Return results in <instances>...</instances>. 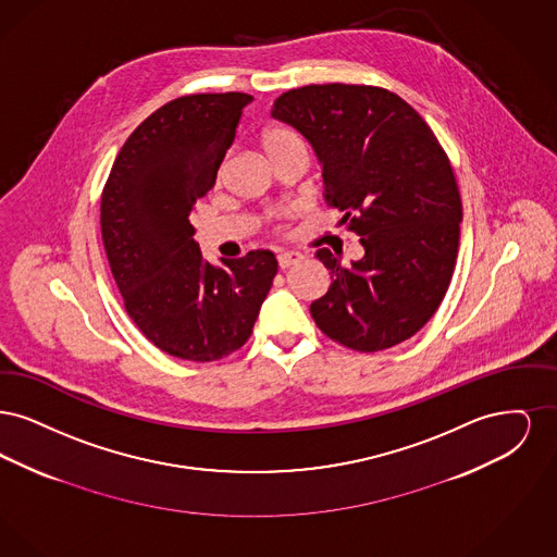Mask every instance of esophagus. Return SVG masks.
Wrapping results in <instances>:
<instances>
[{
  "mask_svg": "<svg viewBox=\"0 0 557 557\" xmlns=\"http://www.w3.org/2000/svg\"><path fill=\"white\" fill-rule=\"evenodd\" d=\"M302 261V255L300 252H282L277 257V265L284 271V269H290L292 265H298Z\"/></svg>",
  "mask_w": 557,
  "mask_h": 557,
  "instance_id": "esophagus-1",
  "label": "esophagus"
}]
</instances>
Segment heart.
I'll list each match as a JSON object with an SVG mask.
<instances>
[{
    "instance_id": "heart-1",
    "label": "heart",
    "mask_w": 557,
    "mask_h": 557,
    "mask_svg": "<svg viewBox=\"0 0 557 557\" xmlns=\"http://www.w3.org/2000/svg\"><path fill=\"white\" fill-rule=\"evenodd\" d=\"M259 141H261V148H263L267 159L271 160V162L277 159V157H282L284 152H288L290 148L302 146L298 135L290 132V129H286V127H282V125L265 127L261 135H259Z\"/></svg>"
}]
</instances>
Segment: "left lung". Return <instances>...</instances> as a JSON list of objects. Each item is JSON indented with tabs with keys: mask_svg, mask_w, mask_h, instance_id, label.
Here are the masks:
<instances>
[{
	"mask_svg": "<svg viewBox=\"0 0 557 557\" xmlns=\"http://www.w3.org/2000/svg\"><path fill=\"white\" fill-rule=\"evenodd\" d=\"M271 116L311 141L325 202L345 212L366 250L348 269L318 250L332 275L311 305L319 330L359 352L411 338L449 290L459 248V187L436 135L397 94L373 85L296 87Z\"/></svg>",
	"mask_w": 557,
	"mask_h": 557,
	"instance_id": "1",
	"label": "left lung"
}]
</instances>
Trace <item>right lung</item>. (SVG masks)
<instances>
[{
	"mask_svg": "<svg viewBox=\"0 0 557 557\" xmlns=\"http://www.w3.org/2000/svg\"><path fill=\"white\" fill-rule=\"evenodd\" d=\"M250 102L239 91L166 102L127 137L102 189V239L125 311L177 359L209 363L246 345L277 273L269 250L205 263L189 223Z\"/></svg>",
	"mask_w": 557,
	"mask_h": 557,
	"instance_id": "1",
	"label": "right lung"
}]
</instances>
